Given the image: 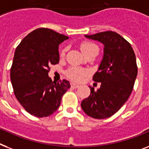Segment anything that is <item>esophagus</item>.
Wrapping results in <instances>:
<instances>
[{"label":"esophagus","instance_id":"esophagus-1","mask_svg":"<svg viewBox=\"0 0 149 149\" xmlns=\"http://www.w3.org/2000/svg\"><path fill=\"white\" fill-rule=\"evenodd\" d=\"M71 87H72V88H74V89H77V88H79V86L78 84H76V83H71Z\"/></svg>","mask_w":149,"mask_h":149}]
</instances>
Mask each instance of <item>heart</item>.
I'll return each instance as SVG.
<instances>
[{
    "label": "heart",
    "instance_id": "heart-1",
    "mask_svg": "<svg viewBox=\"0 0 149 149\" xmlns=\"http://www.w3.org/2000/svg\"><path fill=\"white\" fill-rule=\"evenodd\" d=\"M95 47H97V46L95 45L94 43H83V44L81 45L80 48L82 52L85 54H86V53H88L89 51H90L91 49L95 48ZM63 54L64 51H63L62 54ZM86 73L87 72H86V71L79 70V69L78 68H75V67L70 68L68 71H67V76H68L71 79H72V80L74 81H80Z\"/></svg>",
    "mask_w": 149,
    "mask_h": 149
}]
</instances>
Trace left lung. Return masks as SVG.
Returning <instances> with one entry per match:
<instances>
[{
	"label": "left lung",
	"instance_id": "1",
	"mask_svg": "<svg viewBox=\"0 0 149 149\" xmlns=\"http://www.w3.org/2000/svg\"><path fill=\"white\" fill-rule=\"evenodd\" d=\"M88 39L104 45L103 57L93 81L101 83L95 91L81 102V107L89 116L98 119L109 118L125 104L132 93L137 77L138 68L131 44L116 32L105 31L85 35Z\"/></svg>",
	"mask_w": 149,
	"mask_h": 149
}]
</instances>
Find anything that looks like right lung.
I'll use <instances>...</instances> for the list:
<instances>
[{"label": "right lung", "mask_w": 149, "mask_h": 149, "mask_svg": "<svg viewBox=\"0 0 149 149\" xmlns=\"http://www.w3.org/2000/svg\"><path fill=\"white\" fill-rule=\"evenodd\" d=\"M67 36L47 28L34 30L16 48L10 80L18 102L32 116L47 117L60 107L61 99L70 88L69 81L53 82L49 66L60 60L59 45Z\"/></svg>", "instance_id": "add662e5"}]
</instances>
